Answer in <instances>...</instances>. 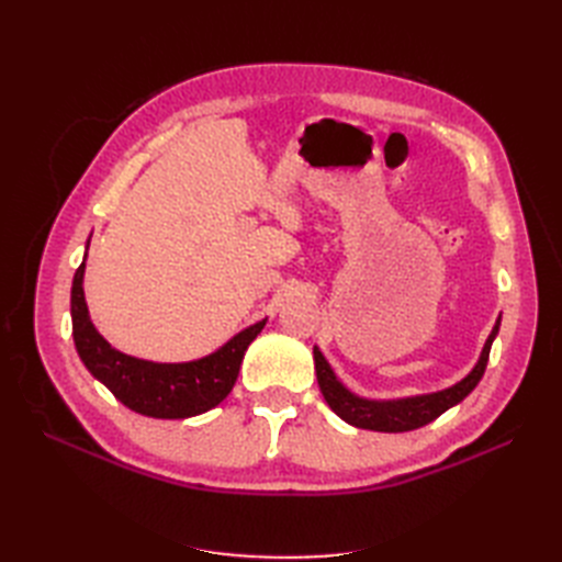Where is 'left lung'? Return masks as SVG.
Returning a JSON list of instances; mask_svg holds the SVG:
<instances>
[{
	"instance_id": "left-lung-1",
	"label": "left lung",
	"mask_w": 562,
	"mask_h": 562,
	"mask_svg": "<svg viewBox=\"0 0 562 562\" xmlns=\"http://www.w3.org/2000/svg\"><path fill=\"white\" fill-rule=\"evenodd\" d=\"M499 323H502V316H497L495 328H492V333L487 335L479 361H475V366L469 370L467 378L454 382L448 389L431 391V394H417V396H403V398L359 396L335 375V370L328 363L326 356H323V351L314 345V368H316L321 394L330 405V411L356 429H370V431H384V434L419 429L424 424H429L446 411H450V407H454L457 403H462L475 389V384L481 382L490 359V347L499 333Z\"/></svg>"
}]
</instances>
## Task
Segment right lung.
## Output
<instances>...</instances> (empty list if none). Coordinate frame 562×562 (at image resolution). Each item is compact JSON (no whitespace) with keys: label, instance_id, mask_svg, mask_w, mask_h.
Segmentation results:
<instances>
[{"label":"right lung","instance_id":"obj_1","mask_svg":"<svg viewBox=\"0 0 562 562\" xmlns=\"http://www.w3.org/2000/svg\"><path fill=\"white\" fill-rule=\"evenodd\" d=\"M91 239L87 241L89 250ZM83 271L87 252L72 281V337L81 363L91 375L103 382L112 394L133 413L155 419H187L223 403L232 391L244 353L255 337L265 328L267 318L236 333L223 347L209 356L182 363H157L135 359L114 349L93 326L87 297H83Z\"/></svg>","mask_w":562,"mask_h":562}]
</instances>
